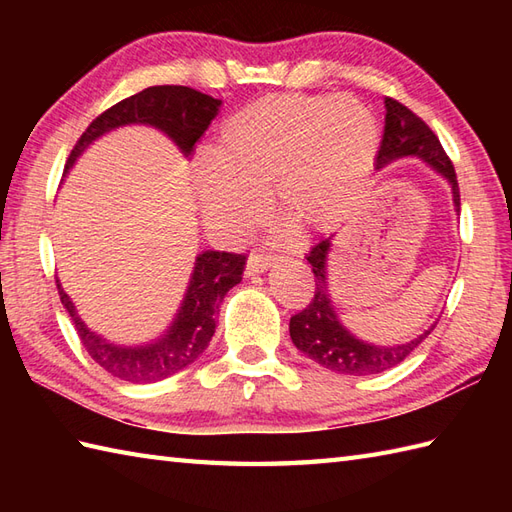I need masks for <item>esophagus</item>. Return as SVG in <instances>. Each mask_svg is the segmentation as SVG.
Wrapping results in <instances>:
<instances>
[{
  "label": "esophagus",
  "mask_w": 512,
  "mask_h": 512,
  "mask_svg": "<svg viewBox=\"0 0 512 512\" xmlns=\"http://www.w3.org/2000/svg\"><path fill=\"white\" fill-rule=\"evenodd\" d=\"M273 264V257L270 255H264V253H255L248 257L246 262V275H257V273H264V270H268V266Z\"/></svg>",
  "instance_id": "esophagus-1"
}]
</instances>
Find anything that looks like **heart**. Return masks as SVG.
Masks as SVG:
<instances>
[{"label":"heart","mask_w":512,"mask_h":512,"mask_svg":"<svg viewBox=\"0 0 512 512\" xmlns=\"http://www.w3.org/2000/svg\"><path fill=\"white\" fill-rule=\"evenodd\" d=\"M378 145L374 112L352 96H264L228 118L213 158L195 160L193 189L220 231L253 224L270 191L281 222L319 233L350 209Z\"/></svg>","instance_id":"1"}]
</instances>
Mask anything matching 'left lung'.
Instances as JSON below:
<instances>
[{
    "label": "left lung",
    "mask_w": 512,
    "mask_h": 512,
    "mask_svg": "<svg viewBox=\"0 0 512 512\" xmlns=\"http://www.w3.org/2000/svg\"><path fill=\"white\" fill-rule=\"evenodd\" d=\"M385 134L380 140V149L376 156V169H383L400 158H420L422 162L438 171L442 178H447L453 193V206L460 211V187L455 176L453 162L447 151L442 149L438 136L431 132V127L413 114L409 107L398 103L396 99H385ZM328 253L330 239H321L319 244L310 248L306 255L308 264L314 273V297L306 308L290 317V339L297 345V350L308 354L314 363L332 369L336 374L345 376H369L380 374L385 369L400 365L416 347L427 339L431 330H424L418 339L400 343V345H372L343 328L334 312L328 292Z\"/></svg>",
    "instance_id": "1"
}]
</instances>
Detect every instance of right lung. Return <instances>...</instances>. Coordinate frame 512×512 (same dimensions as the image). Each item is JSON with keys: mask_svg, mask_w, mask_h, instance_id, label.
Masks as SVG:
<instances>
[{"mask_svg": "<svg viewBox=\"0 0 512 512\" xmlns=\"http://www.w3.org/2000/svg\"><path fill=\"white\" fill-rule=\"evenodd\" d=\"M220 105L222 101L198 90L184 88V85H154V88L129 96L96 116L76 140L70 158L65 162V171L96 138L123 125L156 127L182 149L184 156H191L195 143L209 129ZM244 266L246 255L224 253V250L200 253L195 259L187 295H184L171 328L158 341L138 347L114 345L85 328L59 279L57 288L83 347L105 372L127 380V383H156V380L178 374L209 347L211 336L215 334V317L220 312V303L226 292L242 281Z\"/></svg>", "mask_w": 512, "mask_h": 512, "instance_id": "1", "label": "right lung"}]
</instances>
